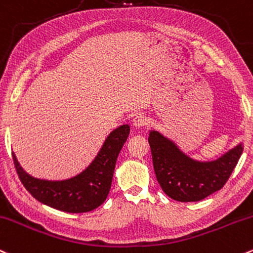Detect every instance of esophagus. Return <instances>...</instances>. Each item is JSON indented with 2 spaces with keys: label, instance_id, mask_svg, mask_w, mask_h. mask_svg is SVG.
<instances>
[{
  "label": "esophagus",
  "instance_id": "esophagus-1",
  "mask_svg": "<svg viewBox=\"0 0 253 253\" xmlns=\"http://www.w3.org/2000/svg\"><path fill=\"white\" fill-rule=\"evenodd\" d=\"M145 122H146V119L143 114H137V115L133 118V126H134L135 128H140V127H143L144 125H145Z\"/></svg>",
  "mask_w": 253,
  "mask_h": 253
}]
</instances>
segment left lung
<instances>
[{
	"label": "left lung",
	"instance_id": "obj_1",
	"mask_svg": "<svg viewBox=\"0 0 253 253\" xmlns=\"http://www.w3.org/2000/svg\"><path fill=\"white\" fill-rule=\"evenodd\" d=\"M149 144L158 184L177 202H198L221 190L244 150L239 143L216 160H194L156 129L150 131Z\"/></svg>",
	"mask_w": 253,
	"mask_h": 253
}]
</instances>
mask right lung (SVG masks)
Returning <instances> with one entry per match:
<instances>
[{
	"label": "right lung",
	"instance_id": "right-lung-1",
	"mask_svg": "<svg viewBox=\"0 0 253 253\" xmlns=\"http://www.w3.org/2000/svg\"><path fill=\"white\" fill-rule=\"evenodd\" d=\"M129 125H121L109 133L92 162L82 173L65 180H46L30 175L13 152V161L21 182L38 202L66 212H87L107 199L114 169Z\"/></svg>",
	"mask_w": 253,
	"mask_h": 253
}]
</instances>
